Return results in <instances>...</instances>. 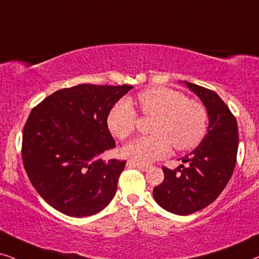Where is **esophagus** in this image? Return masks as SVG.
Instances as JSON below:
<instances>
[{"label":"esophagus","instance_id":"1","mask_svg":"<svg viewBox=\"0 0 259 259\" xmlns=\"http://www.w3.org/2000/svg\"><path fill=\"white\" fill-rule=\"evenodd\" d=\"M127 166L138 167V169L142 170V171H147L151 167L150 165H145V164H142V163H137V162H134V160H128V162H127Z\"/></svg>","mask_w":259,"mask_h":259}]
</instances>
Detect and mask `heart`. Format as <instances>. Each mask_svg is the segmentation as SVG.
I'll use <instances>...</instances> for the list:
<instances>
[{"label":"heart","instance_id":"obj_1","mask_svg":"<svg viewBox=\"0 0 259 259\" xmlns=\"http://www.w3.org/2000/svg\"><path fill=\"white\" fill-rule=\"evenodd\" d=\"M145 115L156 116L151 132L123 147L125 156L137 162L151 163L177 150L196 146L206 134L207 112L200 102L188 100L184 94L169 88H151L137 97ZM137 113L128 100H120L110 108L107 126L117 139H126L134 132Z\"/></svg>","mask_w":259,"mask_h":259}]
</instances>
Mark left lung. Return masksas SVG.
Wrapping results in <instances>:
<instances>
[{
    "mask_svg": "<svg viewBox=\"0 0 259 259\" xmlns=\"http://www.w3.org/2000/svg\"><path fill=\"white\" fill-rule=\"evenodd\" d=\"M183 83L201 100L208 114L207 134L176 169L163 167L164 181L153 189L156 202L177 215H189L210 204L227 186L236 166L238 125L217 93Z\"/></svg>",
    "mask_w": 259,
    "mask_h": 259,
    "instance_id": "1",
    "label": "left lung"
}]
</instances>
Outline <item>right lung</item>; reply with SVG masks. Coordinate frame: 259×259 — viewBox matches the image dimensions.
I'll return each mask as SVG.
<instances>
[{
	"label": "right lung",
	"instance_id": "1",
	"mask_svg": "<svg viewBox=\"0 0 259 259\" xmlns=\"http://www.w3.org/2000/svg\"><path fill=\"white\" fill-rule=\"evenodd\" d=\"M132 85L79 84L53 93L29 114L22 133V160L38 194L60 213H99L115 196L126 160L103 162L114 149L107 126L112 107Z\"/></svg>",
	"mask_w": 259,
	"mask_h": 259
}]
</instances>
